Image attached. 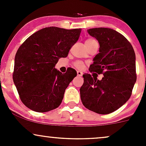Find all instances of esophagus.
<instances>
[{"label": "esophagus", "mask_w": 146, "mask_h": 146, "mask_svg": "<svg viewBox=\"0 0 146 146\" xmlns=\"http://www.w3.org/2000/svg\"><path fill=\"white\" fill-rule=\"evenodd\" d=\"M77 75H78V76H82V75H83V73L82 71H77Z\"/></svg>", "instance_id": "obj_1"}]
</instances>
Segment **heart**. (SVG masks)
<instances>
[{"mask_svg":"<svg viewBox=\"0 0 146 146\" xmlns=\"http://www.w3.org/2000/svg\"><path fill=\"white\" fill-rule=\"evenodd\" d=\"M95 42H97L95 39H93V38H88V39H87L85 41V44H89V43ZM84 63L81 61H77L74 63V66L77 68H79V69L82 68L84 67Z\"/></svg>","mask_w":146,"mask_h":146,"instance_id":"obj_1","label":"heart"}]
</instances>
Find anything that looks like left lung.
<instances>
[{
	"label": "left lung",
	"instance_id": "8db88e82",
	"mask_svg": "<svg viewBox=\"0 0 146 146\" xmlns=\"http://www.w3.org/2000/svg\"><path fill=\"white\" fill-rule=\"evenodd\" d=\"M87 31L100 46L89 71L104 76L99 80L90 74L83 75L80 98L88 110L106 115L119 108L131 96L137 80L135 53L128 40L115 30L100 27Z\"/></svg>",
	"mask_w": 146,
	"mask_h": 146
}]
</instances>
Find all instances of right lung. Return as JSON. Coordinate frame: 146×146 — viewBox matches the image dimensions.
<instances>
[{
	"mask_svg": "<svg viewBox=\"0 0 146 146\" xmlns=\"http://www.w3.org/2000/svg\"><path fill=\"white\" fill-rule=\"evenodd\" d=\"M82 29L50 27L29 36L15 56L13 80L21 102L29 109L45 113L62 103L66 88L77 75L73 68L64 74L55 68L78 40Z\"/></svg>",
	"mask_w": 146,
	"mask_h": 146,
	"instance_id": "add662e5",
	"label": "right lung"
}]
</instances>
